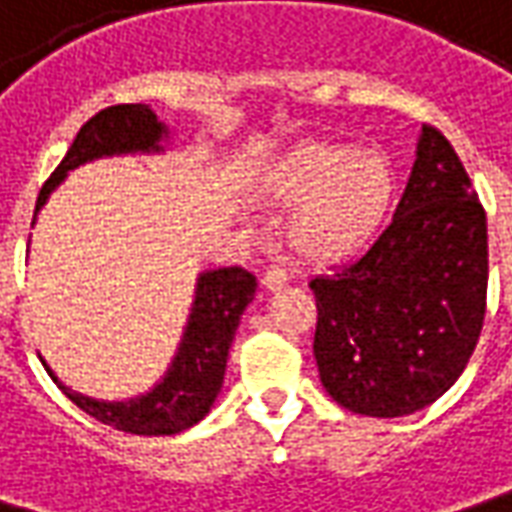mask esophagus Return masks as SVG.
Masks as SVG:
<instances>
[{"mask_svg":"<svg viewBox=\"0 0 512 512\" xmlns=\"http://www.w3.org/2000/svg\"><path fill=\"white\" fill-rule=\"evenodd\" d=\"M288 280H291V274H288L283 266H271V269H266V274H263V285H266L269 291H277V288H283Z\"/></svg>","mask_w":512,"mask_h":512,"instance_id":"esophagus-1","label":"esophagus"}]
</instances>
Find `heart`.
Masks as SVG:
<instances>
[{"instance_id":"heart-1","label":"heart","mask_w":512,"mask_h":512,"mask_svg":"<svg viewBox=\"0 0 512 512\" xmlns=\"http://www.w3.org/2000/svg\"><path fill=\"white\" fill-rule=\"evenodd\" d=\"M269 196L294 204L288 241L308 260L356 252L381 224L392 198V170L378 151L350 145H302L280 159Z\"/></svg>"}]
</instances>
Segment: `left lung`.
Instances as JSON below:
<instances>
[{
  "mask_svg": "<svg viewBox=\"0 0 512 512\" xmlns=\"http://www.w3.org/2000/svg\"><path fill=\"white\" fill-rule=\"evenodd\" d=\"M314 358L333 401L403 417L446 395L474 353L488 294V221L451 142L420 128L395 215L353 263L311 280Z\"/></svg>",
  "mask_w": 512,
  "mask_h": 512,
  "instance_id": "1",
  "label": "left lung"
}]
</instances>
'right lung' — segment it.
Instances as JSON below:
<instances>
[{
    "label": "right lung",
    "mask_w": 512,
    "mask_h": 512,
    "mask_svg": "<svg viewBox=\"0 0 512 512\" xmlns=\"http://www.w3.org/2000/svg\"><path fill=\"white\" fill-rule=\"evenodd\" d=\"M165 151H170V128L156 117L148 103H125L103 109L78 131L64 162L41 187L33 224L52 193L66 182L69 170L111 156H162ZM255 291V274L241 266L198 271L190 314L168 370L154 387L134 398L103 401L75 392L52 373L44 358H38L66 398L100 423L139 437L179 434L207 417L224 387L229 347L241 325L243 311L255 300Z\"/></svg>",
    "instance_id": "add662e5"
}]
</instances>
